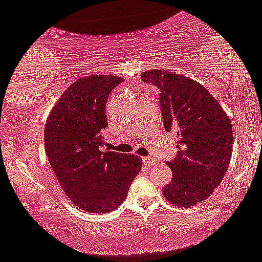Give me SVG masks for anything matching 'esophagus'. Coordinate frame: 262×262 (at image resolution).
Here are the masks:
<instances>
[{"mask_svg":"<svg viewBox=\"0 0 262 262\" xmlns=\"http://www.w3.org/2000/svg\"><path fill=\"white\" fill-rule=\"evenodd\" d=\"M154 162L156 161H154V158H151V157H144L143 158V163L148 167H150Z\"/></svg>","mask_w":262,"mask_h":262,"instance_id":"esophagus-1","label":"esophagus"}]
</instances>
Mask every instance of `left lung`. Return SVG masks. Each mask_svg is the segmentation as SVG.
I'll return each mask as SVG.
<instances>
[{"mask_svg":"<svg viewBox=\"0 0 262 262\" xmlns=\"http://www.w3.org/2000/svg\"><path fill=\"white\" fill-rule=\"evenodd\" d=\"M141 79L158 87L164 129L178 134V156L167 162L172 180L163 189L167 201L188 208L220 185L230 163L233 128L228 114L207 89L189 77L161 69Z\"/></svg>","mask_w":262,"mask_h":262,"instance_id":"8db88e82","label":"left lung"}]
</instances>
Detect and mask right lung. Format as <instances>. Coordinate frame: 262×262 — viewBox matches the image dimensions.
<instances>
[{
    "mask_svg": "<svg viewBox=\"0 0 262 262\" xmlns=\"http://www.w3.org/2000/svg\"><path fill=\"white\" fill-rule=\"evenodd\" d=\"M123 81L113 74L82 77L61 94L47 117L45 150L61 189L90 213L116 210L141 170L134 154L101 150L108 126L105 104Z\"/></svg>",
    "mask_w": 262,
    "mask_h": 262,
    "instance_id": "1",
    "label": "right lung"
}]
</instances>
